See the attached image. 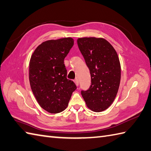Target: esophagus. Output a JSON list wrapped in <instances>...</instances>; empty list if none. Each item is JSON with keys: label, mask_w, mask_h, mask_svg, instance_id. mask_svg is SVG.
<instances>
[{"label": "esophagus", "mask_w": 151, "mask_h": 151, "mask_svg": "<svg viewBox=\"0 0 151 151\" xmlns=\"http://www.w3.org/2000/svg\"><path fill=\"white\" fill-rule=\"evenodd\" d=\"M74 83H75V84H76V86H78L79 85V81H78V79H76L75 80H74Z\"/></svg>", "instance_id": "esophagus-1"}]
</instances>
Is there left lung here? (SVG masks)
I'll use <instances>...</instances> for the list:
<instances>
[{
    "label": "left lung",
    "instance_id": "obj_1",
    "mask_svg": "<svg viewBox=\"0 0 151 151\" xmlns=\"http://www.w3.org/2000/svg\"><path fill=\"white\" fill-rule=\"evenodd\" d=\"M77 42L91 76L90 88L81 91V95L91 110L103 111L111 105L118 93L121 76L118 55L102 38L85 37Z\"/></svg>",
    "mask_w": 151,
    "mask_h": 151
}]
</instances>
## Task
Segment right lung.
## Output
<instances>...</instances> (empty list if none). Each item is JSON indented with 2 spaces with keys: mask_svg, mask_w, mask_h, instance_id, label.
Returning a JSON list of instances; mask_svg holds the SVG:
<instances>
[{
  "mask_svg": "<svg viewBox=\"0 0 151 151\" xmlns=\"http://www.w3.org/2000/svg\"><path fill=\"white\" fill-rule=\"evenodd\" d=\"M73 43L70 37L47 40L36 48L30 57V87L39 105L50 113L65 109L76 89L74 83L66 78L64 64Z\"/></svg>",
  "mask_w": 151,
  "mask_h": 151,
  "instance_id": "add662e5",
  "label": "right lung"
}]
</instances>
